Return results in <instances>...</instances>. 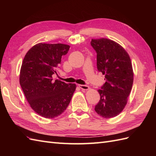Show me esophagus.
<instances>
[{
    "mask_svg": "<svg viewBox=\"0 0 156 156\" xmlns=\"http://www.w3.org/2000/svg\"><path fill=\"white\" fill-rule=\"evenodd\" d=\"M79 87L82 90H87L90 88L88 85H85V84H79Z\"/></svg>",
    "mask_w": 156,
    "mask_h": 156,
    "instance_id": "obj_1",
    "label": "esophagus"
}]
</instances>
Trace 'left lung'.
I'll list each match as a JSON object with an SVG mask.
<instances>
[{"mask_svg": "<svg viewBox=\"0 0 156 156\" xmlns=\"http://www.w3.org/2000/svg\"><path fill=\"white\" fill-rule=\"evenodd\" d=\"M90 44L97 53L98 70L106 80L98 90L100 100L95 111L105 119H111L119 115L127 104L133 83L131 61L126 51L114 41L92 39Z\"/></svg>", "mask_w": 156, "mask_h": 156, "instance_id": "left-lung-1", "label": "left lung"}]
</instances>
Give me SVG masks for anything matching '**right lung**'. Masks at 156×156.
<instances>
[{
    "label": "right lung",
    "mask_w": 156,
    "mask_h": 156,
    "mask_svg": "<svg viewBox=\"0 0 156 156\" xmlns=\"http://www.w3.org/2000/svg\"><path fill=\"white\" fill-rule=\"evenodd\" d=\"M70 46L62 44L34 45L23 60L20 85L31 108L46 119H53L66 109L76 88L75 84L53 80L61 58Z\"/></svg>",
    "instance_id": "1"
}]
</instances>
